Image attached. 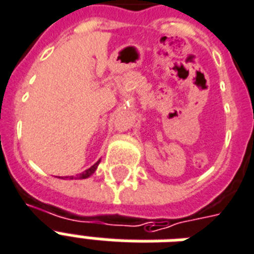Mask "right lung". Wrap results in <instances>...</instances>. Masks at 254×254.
Returning a JSON list of instances; mask_svg holds the SVG:
<instances>
[{"label":"right lung","instance_id":"add662e5","mask_svg":"<svg viewBox=\"0 0 254 254\" xmlns=\"http://www.w3.org/2000/svg\"><path fill=\"white\" fill-rule=\"evenodd\" d=\"M98 164H100V161H97L96 164H94V165H93V166H90L89 169H86V170H85V172H82V173L78 174V176H77V179H88L89 176H92V174L94 173V172H96ZM71 179H73V176H71Z\"/></svg>","mask_w":254,"mask_h":254}]
</instances>
